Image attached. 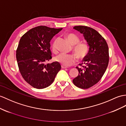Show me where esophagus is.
Wrapping results in <instances>:
<instances>
[{
    "label": "esophagus",
    "mask_w": 126,
    "mask_h": 126,
    "mask_svg": "<svg viewBox=\"0 0 126 126\" xmlns=\"http://www.w3.org/2000/svg\"><path fill=\"white\" fill-rule=\"evenodd\" d=\"M61 68H68V67L62 65H61Z\"/></svg>",
    "instance_id": "1"
}]
</instances>
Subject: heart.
Here are the masks:
<instances>
[{
    "mask_svg": "<svg viewBox=\"0 0 126 126\" xmlns=\"http://www.w3.org/2000/svg\"><path fill=\"white\" fill-rule=\"evenodd\" d=\"M66 38L70 44L74 45L73 51L77 55L75 54L60 53L56 57V60L64 66H70L76 62L77 56L79 59H83L87 56L89 51V46L85 42H79V37L74 33H68L66 35ZM57 41V39H55L52 44V50L54 53H57L58 51Z\"/></svg>",
    "mask_w": 126,
    "mask_h": 126,
    "instance_id": "heart-1",
    "label": "heart"
}]
</instances>
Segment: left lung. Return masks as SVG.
Returning a JSON list of instances; mask_svg holds the SVG:
<instances>
[{
    "instance_id": "obj_1",
    "label": "left lung",
    "mask_w": 126,
    "mask_h": 126,
    "mask_svg": "<svg viewBox=\"0 0 126 126\" xmlns=\"http://www.w3.org/2000/svg\"><path fill=\"white\" fill-rule=\"evenodd\" d=\"M73 28L83 35L89 50L83 63L79 64L82 68L76 67L79 75L73 82L79 88L88 89L97 83L106 71L109 61V47L105 39L96 30L83 26H75ZM82 64L85 66H82Z\"/></svg>"
}]
</instances>
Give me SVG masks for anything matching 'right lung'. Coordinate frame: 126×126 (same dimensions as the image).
I'll return each instance as SVG.
<instances>
[{"mask_svg": "<svg viewBox=\"0 0 126 126\" xmlns=\"http://www.w3.org/2000/svg\"><path fill=\"white\" fill-rule=\"evenodd\" d=\"M62 29L41 26L21 37L16 52L17 65L24 80L32 87L41 89L50 86L61 69L57 61L45 63L52 59L51 40Z\"/></svg>", "mask_w": 126, "mask_h": 126, "instance_id": "1", "label": "right lung"}]
</instances>
